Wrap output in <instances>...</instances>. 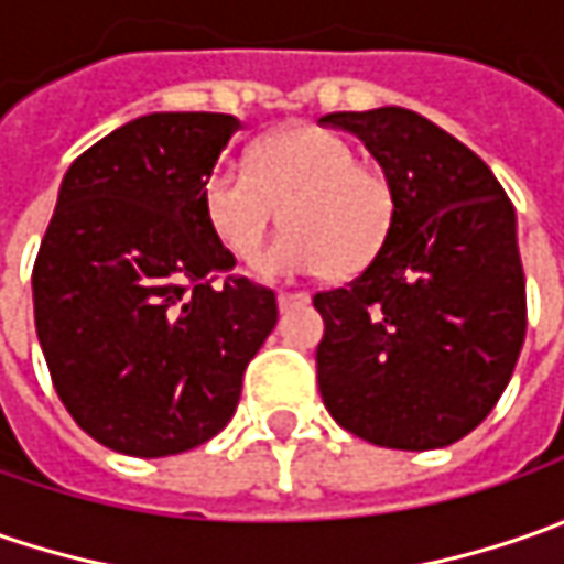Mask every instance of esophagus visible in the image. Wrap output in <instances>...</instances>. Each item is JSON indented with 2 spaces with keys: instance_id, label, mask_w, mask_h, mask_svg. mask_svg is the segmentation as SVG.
<instances>
[{
  "instance_id": "esophagus-1",
  "label": "esophagus",
  "mask_w": 564,
  "mask_h": 564,
  "mask_svg": "<svg viewBox=\"0 0 564 564\" xmlns=\"http://www.w3.org/2000/svg\"><path fill=\"white\" fill-rule=\"evenodd\" d=\"M304 301H307V294L304 292H279V307H282V311L297 307V304H304Z\"/></svg>"
}]
</instances>
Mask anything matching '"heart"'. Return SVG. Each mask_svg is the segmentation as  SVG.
Wrapping results in <instances>:
<instances>
[{"instance_id":"obj_1","label":"heart","mask_w":564,"mask_h":564,"mask_svg":"<svg viewBox=\"0 0 564 564\" xmlns=\"http://www.w3.org/2000/svg\"><path fill=\"white\" fill-rule=\"evenodd\" d=\"M216 241L253 263L279 223L289 231L263 257L267 272L351 275L370 267L395 223V187L377 165L326 128H292L260 141L248 169H216L204 185Z\"/></svg>"}]
</instances>
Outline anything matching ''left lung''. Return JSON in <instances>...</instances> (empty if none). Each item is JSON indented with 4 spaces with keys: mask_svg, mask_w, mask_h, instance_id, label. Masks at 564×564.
I'll list each match as a JSON object with an SVG mask.
<instances>
[{
    "mask_svg": "<svg viewBox=\"0 0 564 564\" xmlns=\"http://www.w3.org/2000/svg\"><path fill=\"white\" fill-rule=\"evenodd\" d=\"M395 187L386 248L316 292V382L338 426L404 452L443 448L487 417L528 329L514 206L489 165L411 109L333 112Z\"/></svg>",
    "mask_w": 564,
    "mask_h": 564,
    "instance_id": "obj_1",
    "label": "left lung"
}]
</instances>
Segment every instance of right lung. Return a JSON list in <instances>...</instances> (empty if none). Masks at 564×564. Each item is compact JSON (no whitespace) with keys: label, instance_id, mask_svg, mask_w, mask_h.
<instances>
[{"label":"right lung","instance_id":"obj_1","mask_svg":"<svg viewBox=\"0 0 564 564\" xmlns=\"http://www.w3.org/2000/svg\"><path fill=\"white\" fill-rule=\"evenodd\" d=\"M241 121L153 112L77 156L33 260V319L55 392L112 452L178 455L235 414L275 292L231 272L204 185Z\"/></svg>","mask_w":564,"mask_h":564}]
</instances>
